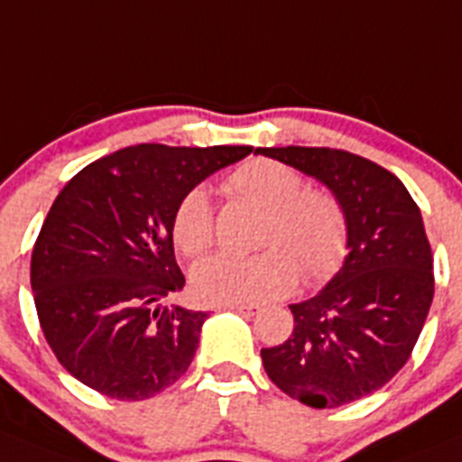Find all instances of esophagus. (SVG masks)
I'll list each match as a JSON object with an SVG mask.
<instances>
[{
    "label": "esophagus",
    "mask_w": 462,
    "mask_h": 462,
    "mask_svg": "<svg viewBox=\"0 0 462 462\" xmlns=\"http://www.w3.org/2000/svg\"><path fill=\"white\" fill-rule=\"evenodd\" d=\"M228 309L236 310V313L240 315H247V318H254V315L261 313V306L258 304H231Z\"/></svg>",
    "instance_id": "obj_1"
}]
</instances>
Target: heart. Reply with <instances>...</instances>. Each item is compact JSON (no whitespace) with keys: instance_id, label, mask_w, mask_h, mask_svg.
Here are the masks:
<instances>
[{"instance_id":"heart-1","label":"heart","mask_w":462,"mask_h":462,"mask_svg":"<svg viewBox=\"0 0 462 462\" xmlns=\"http://www.w3.org/2000/svg\"><path fill=\"white\" fill-rule=\"evenodd\" d=\"M228 195L265 208L261 254L213 256L192 270V288L206 304H258L283 297L297 279L318 285L342 267L349 222L336 195L306 188L297 170L274 158H249L224 181ZM172 240L186 256H201L215 240L208 195L192 188L172 213Z\"/></svg>"}]
</instances>
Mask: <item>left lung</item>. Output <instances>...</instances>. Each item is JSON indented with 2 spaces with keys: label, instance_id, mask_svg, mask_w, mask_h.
<instances>
[{
  "label": "left lung",
  "instance_id": "1",
  "mask_svg": "<svg viewBox=\"0 0 462 462\" xmlns=\"http://www.w3.org/2000/svg\"><path fill=\"white\" fill-rule=\"evenodd\" d=\"M322 181L349 222L342 270L292 304L294 331L261 349L267 376L310 408H336L383 388L411 358L433 301V254L411 192L376 162L328 147H258Z\"/></svg>",
  "mask_w": 462,
  "mask_h": 462
}]
</instances>
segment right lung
<instances>
[{
  "mask_svg": "<svg viewBox=\"0 0 462 462\" xmlns=\"http://www.w3.org/2000/svg\"><path fill=\"white\" fill-rule=\"evenodd\" d=\"M247 153L134 144L86 165L59 192L31 254V290L47 345L74 379L143 402L186 374L208 313L161 306L186 283L172 213Z\"/></svg>",
  "mask_w": 462,
  "mask_h": 462,
  "instance_id": "add662e5",
  "label": "right lung"
}]
</instances>
